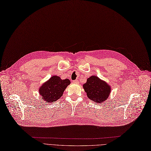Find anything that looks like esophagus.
<instances>
[{"instance_id":"1","label":"esophagus","mask_w":151,"mask_h":151,"mask_svg":"<svg viewBox=\"0 0 151 151\" xmlns=\"http://www.w3.org/2000/svg\"><path fill=\"white\" fill-rule=\"evenodd\" d=\"M72 82L74 83V84H79V81L75 80V81H72Z\"/></svg>"}]
</instances>
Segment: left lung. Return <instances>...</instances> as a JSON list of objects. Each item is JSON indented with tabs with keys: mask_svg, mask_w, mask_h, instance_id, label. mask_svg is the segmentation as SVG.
Listing matches in <instances>:
<instances>
[{
	"mask_svg": "<svg viewBox=\"0 0 151 151\" xmlns=\"http://www.w3.org/2000/svg\"><path fill=\"white\" fill-rule=\"evenodd\" d=\"M83 88L87 97L96 104L106 101L111 92V86L96 76L87 79L86 82L83 84Z\"/></svg>",
	"mask_w": 151,
	"mask_h": 151,
	"instance_id": "8db88e82",
	"label": "left lung"
}]
</instances>
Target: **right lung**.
<instances>
[{"mask_svg": "<svg viewBox=\"0 0 151 151\" xmlns=\"http://www.w3.org/2000/svg\"><path fill=\"white\" fill-rule=\"evenodd\" d=\"M70 84V81L68 79H61L58 76H52L39 88V93L42 97V101L49 104L58 101Z\"/></svg>", "mask_w": 151, "mask_h": 151, "instance_id": "right-lung-1", "label": "right lung"}]
</instances>
